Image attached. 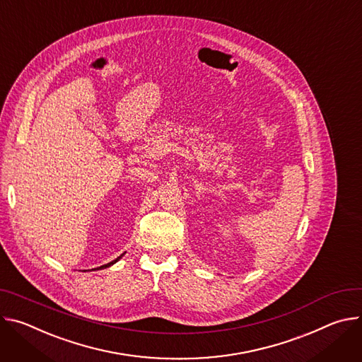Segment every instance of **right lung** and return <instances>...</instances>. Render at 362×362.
<instances>
[{
	"instance_id": "add662e5",
	"label": "right lung",
	"mask_w": 362,
	"mask_h": 362,
	"mask_svg": "<svg viewBox=\"0 0 362 362\" xmlns=\"http://www.w3.org/2000/svg\"><path fill=\"white\" fill-rule=\"evenodd\" d=\"M122 256H124V255H120V256H119V257H117V259H115V260H112V262H110V263H107V264H103V266H100V267H98V269H105V267H109V266H112V264H115V263H116V262H117V260H119V259H120V257H122Z\"/></svg>"
}]
</instances>
